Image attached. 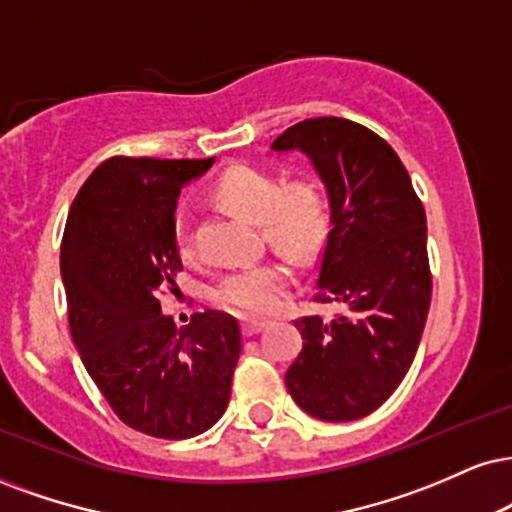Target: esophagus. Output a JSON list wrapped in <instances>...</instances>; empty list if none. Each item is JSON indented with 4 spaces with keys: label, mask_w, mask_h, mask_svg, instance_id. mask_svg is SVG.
Wrapping results in <instances>:
<instances>
[{
    "label": "esophagus",
    "mask_w": 512,
    "mask_h": 512,
    "mask_svg": "<svg viewBox=\"0 0 512 512\" xmlns=\"http://www.w3.org/2000/svg\"><path fill=\"white\" fill-rule=\"evenodd\" d=\"M264 326H267V322H264V319H250V317L240 319V331H243V336L260 334Z\"/></svg>",
    "instance_id": "esophagus-1"
}]
</instances>
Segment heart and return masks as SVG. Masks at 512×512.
Wrapping results in <instances>:
<instances>
[{"instance_id": "obj_1", "label": "heart", "mask_w": 512, "mask_h": 512, "mask_svg": "<svg viewBox=\"0 0 512 512\" xmlns=\"http://www.w3.org/2000/svg\"><path fill=\"white\" fill-rule=\"evenodd\" d=\"M214 197L231 212L257 221L269 243L293 257H310L322 243L329 224L322 188L305 176L281 181L267 169L236 164L217 178ZM174 250L183 262L195 260L193 233L183 221H176L174 226ZM288 283L291 269L283 262L252 264L221 276L214 300L240 315H269L279 307Z\"/></svg>"}]
</instances>
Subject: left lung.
I'll return each instance as SVG.
<instances>
[{
	"mask_svg": "<svg viewBox=\"0 0 512 512\" xmlns=\"http://www.w3.org/2000/svg\"><path fill=\"white\" fill-rule=\"evenodd\" d=\"M274 150H300L322 176L331 231L317 264V303L300 317L303 350L286 372L295 403L326 422L384 405L415 360L432 303L427 214L393 147L362 123L319 116L286 128Z\"/></svg>",
	"mask_w": 512,
	"mask_h": 512,
	"instance_id": "1",
	"label": "left lung"
}]
</instances>
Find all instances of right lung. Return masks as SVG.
Masks as SVG:
<instances>
[{"label": "right lung", "mask_w": 512, "mask_h": 512, "mask_svg": "<svg viewBox=\"0 0 512 512\" xmlns=\"http://www.w3.org/2000/svg\"><path fill=\"white\" fill-rule=\"evenodd\" d=\"M214 159L109 157L78 190L61 279L80 360L123 424L157 439H190L224 415L240 355L226 312H195L176 329L159 295L183 272L174 212L183 183Z\"/></svg>", "instance_id": "1"}]
</instances>
